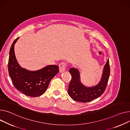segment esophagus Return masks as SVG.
<instances>
[{
    "instance_id": "obj_1",
    "label": "esophagus",
    "mask_w": 130,
    "mask_h": 130,
    "mask_svg": "<svg viewBox=\"0 0 130 130\" xmlns=\"http://www.w3.org/2000/svg\"><path fill=\"white\" fill-rule=\"evenodd\" d=\"M66 67V64L65 62H62L60 63L59 65V72L60 73H62L65 71Z\"/></svg>"
}]
</instances>
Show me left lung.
Listing matches in <instances>:
<instances>
[{
  "label": "left lung",
  "instance_id": "obj_1",
  "mask_svg": "<svg viewBox=\"0 0 130 130\" xmlns=\"http://www.w3.org/2000/svg\"><path fill=\"white\" fill-rule=\"evenodd\" d=\"M69 72L72 75V80L69 85L68 93L74 101L88 102L99 97L104 92L107 86L110 73L109 59L103 68L101 78L95 86L86 87L80 82L79 72L77 68H71Z\"/></svg>",
  "mask_w": 130,
  "mask_h": 130
}]
</instances>
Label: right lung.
<instances>
[{"label":"right lung","mask_w":130,"mask_h":130,"mask_svg":"<svg viewBox=\"0 0 130 130\" xmlns=\"http://www.w3.org/2000/svg\"><path fill=\"white\" fill-rule=\"evenodd\" d=\"M17 38L10 47L8 61V71L15 88L26 96L37 97L44 93L51 79L59 72L57 65H48L36 71L21 67L17 62L14 54Z\"/></svg>","instance_id":"1"}]
</instances>
